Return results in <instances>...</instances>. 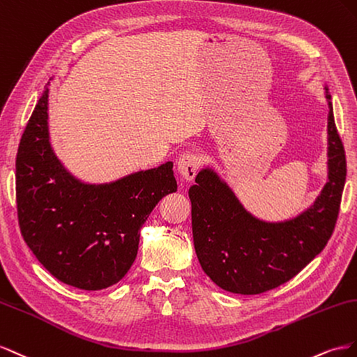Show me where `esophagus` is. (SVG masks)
<instances>
[{
  "label": "esophagus",
  "mask_w": 357,
  "mask_h": 357,
  "mask_svg": "<svg viewBox=\"0 0 357 357\" xmlns=\"http://www.w3.org/2000/svg\"><path fill=\"white\" fill-rule=\"evenodd\" d=\"M200 167V158L196 154H185L182 155L178 162H176V169L179 175L184 178L185 181H192L196 176V173Z\"/></svg>",
  "instance_id": "obj_1"
}]
</instances>
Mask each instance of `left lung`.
Listing matches in <instances>:
<instances>
[{"instance_id": "obj_1", "label": "left lung", "mask_w": 357, "mask_h": 357, "mask_svg": "<svg viewBox=\"0 0 357 357\" xmlns=\"http://www.w3.org/2000/svg\"><path fill=\"white\" fill-rule=\"evenodd\" d=\"M328 115V182L310 208L291 220L269 222L243 208L213 169H202L190 187L191 226L202 269L222 290L259 294L291 280L321 252L337 224L347 175L345 151Z\"/></svg>"}]
</instances>
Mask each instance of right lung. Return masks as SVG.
<instances>
[{"mask_svg":"<svg viewBox=\"0 0 357 357\" xmlns=\"http://www.w3.org/2000/svg\"><path fill=\"white\" fill-rule=\"evenodd\" d=\"M47 98L49 86H45L17 149L20 233L38 261L61 282L82 290L107 289L133 264L139 230L152 209L176 191L173 162L106 184L82 182L50 146Z\"/></svg>","mask_w":357,"mask_h":357,"instance_id":"1","label":"right lung"}]
</instances>
